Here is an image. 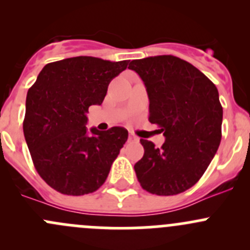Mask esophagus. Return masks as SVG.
Segmentation results:
<instances>
[{"instance_id":"obj_1","label":"esophagus","mask_w":250,"mask_h":250,"mask_svg":"<svg viewBox=\"0 0 250 250\" xmlns=\"http://www.w3.org/2000/svg\"><path fill=\"white\" fill-rule=\"evenodd\" d=\"M128 141H133V143H135V141H139V138H138L137 135L133 134V133H130L129 137H128Z\"/></svg>"}]
</instances>
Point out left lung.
<instances>
[{"mask_svg":"<svg viewBox=\"0 0 250 250\" xmlns=\"http://www.w3.org/2000/svg\"><path fill=\"white\" fill-rule=\"evenodd\" d=\"M150 100L148 121L166 141L160 148L140 139L144 156L134 166L141 188L173 196L201 179L221 141L223 106L215 84L190 62L174 55L132 60Z\"/></svg>","mask_w":250,"mask_h":250,"instance_id":"1","label":"left lung"}]
</instances>
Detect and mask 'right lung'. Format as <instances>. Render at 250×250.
Here are the masks:
<instances>
[{"instance_id": "1", "label": "right lung", "mask_w": 250, "mask_h": 250, "mask_svg": "<svg viewBox=\"0 0 250 250\" xmlns=\"http://www.w3.org/2000/svg\"><path fill=\"white\" fill-rule=\"evenodd\" d=\"M129 60L75 57L49 62L26 95L24 137L37 173L69 196L97 191L128 139L123 127L87 134L88 109L102 105L113 77Z\"/></svg>"}]
</instances>
